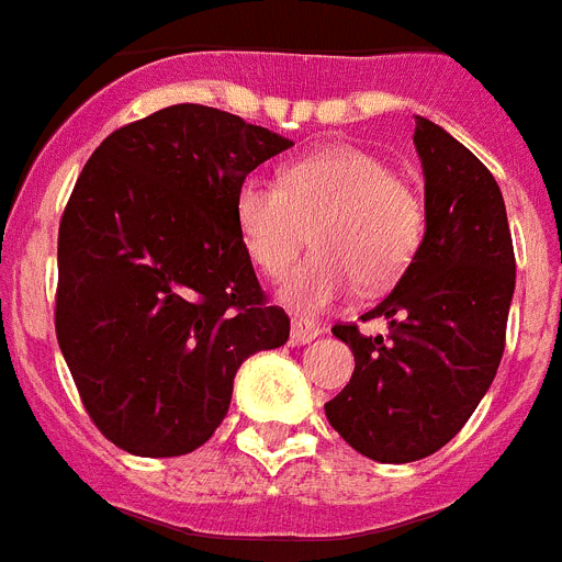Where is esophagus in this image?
<instances>
[{
	"mask_svg": "<svg viewBox=\"0 0 562 562\" xmlns=\"http://www.w3.org/2000/svg\"><path fill=\"white\" fill-rule=\"evenodd\" d=\"M319 334H323V328H319L314 319L308 317L291 319V342H294V346H305V342H311V339H317Z\"/></svg>",
	"mask_w": 562,
	"mask_h": 562,
	"instance_id": "obj_1",
	"label": "esophagus"
}]
</instances>
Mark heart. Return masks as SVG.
Returning a JSON list of instances; mask_svg holds the SVG:
<instances>
[{"label": "heart", "instance_id": "1", "mask_svg": "<svg viewBox=\"0 0 562 562\" xmlns=\"http://www.w3.org/2000/svg\"><path fill=\"white\" fill-rule=\"evenodd\" d=\"M234 220L248 257L271 277L289 271L314 239L317 254L280 289L285 303L303 311H323L357 282L389 285L423 237L417 193L383 159L351 145L294 159L280 182L248 177L234 200Z\"/></svg>", "mask_w": 562, "mask_h": 562}]
</instances>
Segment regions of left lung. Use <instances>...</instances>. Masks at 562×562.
<instances>
[{
    "label": "left lung",
    "mask_w": 562,
    "mask_h": 562,
    "mask_svg": "<svg viewBox=\"0 0 562 562\" xmlns=\"http://www.w3.org/2000/svg\"><path fill=\"white\" fill-rule=\"evenodd\" d=\"M414 148L426 234L394 291L362 317L389 319V339L334 325L357 366L325 417L376 463L423 460L465 426L503 360L517 271L492 171L426 116H414Z\"/></svg>",
    "instance_id": "left-lung-1"
}]
</instances>
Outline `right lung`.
<instances>
[{"label":"right lung","instance_id":"obj_1","mask_svg":"<svg viewBox=\"0 0 562 562\" xmlns=\"http://www.w3.org/2000/svg\"><path fill=\"white\" fill-rule=\"evenodd\" d=\"M291 145L186 102L113 131L79 173L59 223L56 339L97 428L128 454L200 449L239 366L289 342L234 200Z\"/></svg>","mask_w":562,"mask_h":562}]
</instances>
